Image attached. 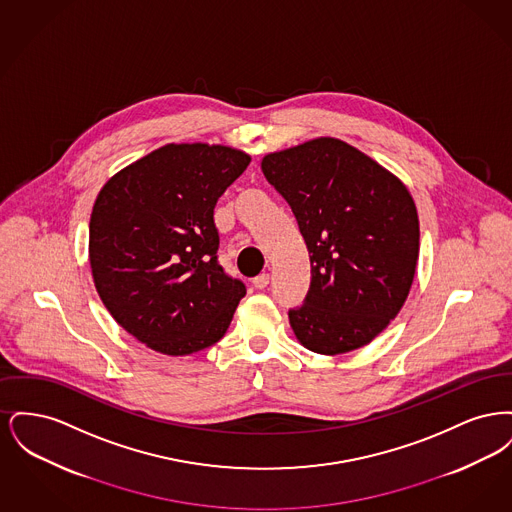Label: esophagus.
I'll use <instances>...</instances> for the list:
<instances>
[{
    "label": "esophagus",
    "mask_w": 512,
    "mask_h": 512,
    "mask_svg": "<svg viewBox=\"0 0 512 512\" xmlns=\"http://www.w3.org/2000/svg\"><path fill=\"white\" fill-rule=\"evenodd\" d=\"M268 282H270V276H268L267 272H263V274H259V276H255V278L251 280V284H253L255 290H265L268 286Z\"/></svg>",
    "instance_id": "esophagus-1"
}]
</instances>
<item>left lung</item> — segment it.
<instances>
[{"label": "left lung", "mask_w": 512, "mask_h": 512, "mask_svg": "<svg viewBox=\"0 0 512 512\" xmlns=\"http://www.w3.org/2000/svg\"><path fill=\"white\" fill-rule=\"evenodd\" d=\"M261 169L290 203L311 257L309 292L288 313L295 338L320 355L370 343L413 284L420 230L409 190L336 138L270 153Z\"/></svg>", "instance_id": "1"}]
</instances>
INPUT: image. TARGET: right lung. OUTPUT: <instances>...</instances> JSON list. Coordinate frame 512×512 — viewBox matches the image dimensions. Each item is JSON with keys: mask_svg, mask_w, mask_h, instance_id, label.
Here are the masks:
<instances>
[{"mask_svg": "<svg viewBox=\"0 0 512 512\" xmlns=\"http://www.w3.org/2000/svg\"><path fill=\"white\" fill-rule=\"evenodd\" d=\"M251 157L234 147L169 144L117 172L90 217V265L111 317L165 355L226 334L245 284L219 265L215 205Z\"/></svg>", "mask_w": 512, "mask_h": 512, "instance_id": "1", "label": "right lung"}]
</instances>
